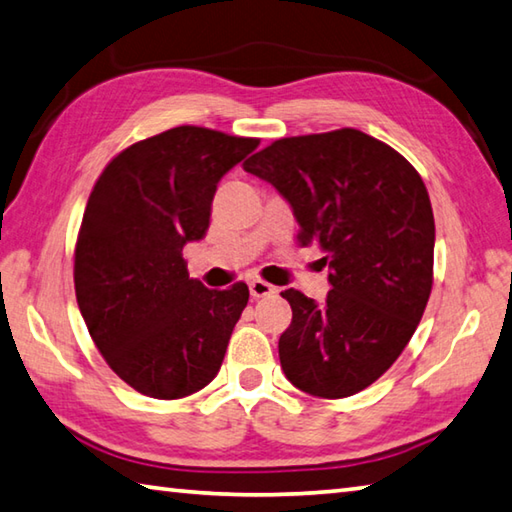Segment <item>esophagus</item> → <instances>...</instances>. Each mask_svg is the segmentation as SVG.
<instances>
[{
    "label": "esophagus",
    "mask_w": 512,
    "mask_h": 512,
    "mask_svg": "<svg viewBox=\"0 0 512 512\" xmlns=\"http://www.w3.org/2000/svg\"><path fill=\"white\" fill-rule=\"evenodd\" d=\"M277 288L273 284H268L264 280H253L250 282V295L253 297H268V295H275Z\"/></svg>",
    "instance_id": "esophagus-1"
}]
</instances>
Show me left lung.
<instances>
[{
	"label": "left lung",
	"mask_w": 512,
	"mask_h": 512,
	"mask_svg": "<svg viewBox=\"0 0 512 512\" xmlns=\"http://www.w3.org/2000/svg\"><path fill=\"white\" fill-rule=\"evenodd\" d=\"M244 170L291 203L300 244L320 246L329 266L322 304L282 293L293 309L280 336L286 378L320 398L362 392L401 356L430 300L434 215L421 174L351 127L280 138Z\"/></svg>",
	"instance_id": "1"
}]
</instances>
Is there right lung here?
<instances>
[{
	"label": "right lung",
	"mask_w": 512,
	"mask_h": 512,
	"mask_svg": "<svg viewBox=\"0 0 512 512\" xmlns=\"http://www.w3.org/2000/svg\"><path fill=\"white\" fill-rule=\"evenodd\" d=\"M257 145L167 129L114 156L89 194L73 264L78 306L102 358L136 392L190 396L224 362L248 286L192 280L183 246L206 235L217 183Z\"/></svg>",
	"instance_id": "obj_1"
}]
</instances>
